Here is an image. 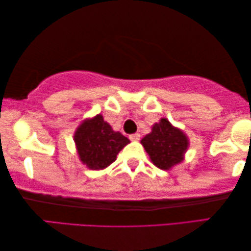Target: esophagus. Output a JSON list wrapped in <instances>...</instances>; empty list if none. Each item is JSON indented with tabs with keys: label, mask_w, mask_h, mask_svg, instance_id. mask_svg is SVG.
Returning <instances> with one entry per match:
<instances>
[{
	"label": "esophagus",
	"mask_w": 251,
	"mask_h": 251,
	"mask_svg": "<svg viewBox=\"0 0 251 251\" xmlns=\"http://www.w3.org/2000/svg\"><path fill=\"white\" fill-rule=\"evenodd\" d=\"M129 139L131 141H138L139 139H140V134L139 133H133V134H130Z\"/></svg>",
	"instance_id": "1"
}]
</instances>
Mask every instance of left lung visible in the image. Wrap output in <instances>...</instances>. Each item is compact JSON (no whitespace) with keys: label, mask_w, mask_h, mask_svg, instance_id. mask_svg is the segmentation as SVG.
<instances>
[{"label":"left lung","mask_w":251,"mask_h":251,"mask_svg":"<svg viewBox=\"0 0 251 251\" xmlns=\"http://www.w3.org/2000/svg\"><path fill=\"white\" fill-rule=\"evenodd\" d=\"M141 144L152 163L160 169H169L180 163L188 147L187 137L167 119L153 125L151 132L142 139Z\"/></svg>","instance_id":"8db88e82"}]
</instances>
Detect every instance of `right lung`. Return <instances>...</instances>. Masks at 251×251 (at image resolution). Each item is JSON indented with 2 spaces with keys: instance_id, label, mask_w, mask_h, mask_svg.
I'll list each match as a JSON object with an SVG mask.
<instances>
[{
  "instance_id": "right-lung-1",
  "label": "right lung",
  "mask_w": 251,
  "mask_h": 251,
  "mask_svg": "<svg viewBox=\"0 0 251 251\" xmlns=\"http://www.w3.org/2000/svg\"><path fill=\"white\" fill-rule=\"evenodd\" d=\"M74 139L80 160L95 171L112 164L119 151L130 142L123 134L113 131L101 114L84 121L76 130Z\"/></svg>"
}]
</instances>
